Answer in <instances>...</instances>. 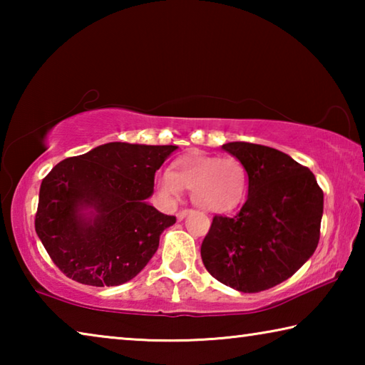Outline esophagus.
<instances>
[{
    "mask_svg": "<svg viewBox=\"0 0 365 365\" xmlns=\"http://www.w3.org/2000/svg\"><path fill=\"white\" fill-rule=\"evenodd\" d=\"M190 212H191L190 209H182V211H178V212H177V219H178V220H183L185 217H187V215H188Z\"/></svg>",
    "mask_w": 365,
    "mask_h": 365,
    "instance_id": "1",
    "label": "esophagus"
}]
</instances>
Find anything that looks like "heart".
<instances>
[{
  "instance_id": "b5f03b06",
  "label": "heart",
  "mask_w": 365,
  "mask_h": 365,
  "mask_svg": "<svg viewBox=\"0 0 365 365\" xmlns=\"http://www.w3.org/2000/svg\"><path fill=\"white\" fill-rule=\"evenodd\" d=\"M246 182V168L238 158L195 153L178 158L170 172L159 174L156 188L168 206H175L182 190H190L196 207L217 214L232 211L242 202Z\"/></svg>"
}]
</instances>
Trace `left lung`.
I'll return each instance as SVG.
<instances>
[{"instance_id":"1","label":"left lung","mask_w":365,"mask_h":365,"mask_svg":"<svg viewBox=\"0 0 365 365\" xmlns=\"http://www.w3.org/2000/svg\"><path fill=\"white\" fill-rule=\"evenodd\" d=\"M222 148L245 164L248 200L235 215H214L201 259L215 280L259 293L289 279L314 255L324 191L306 165L274 148L246 141Z\"/></svg>"}]
</instances>
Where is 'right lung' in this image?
<instances>
[{"label": "right lung", "instance_id": "1", "mask_svg": "<svg viewBox=\"0 0 365 365\" xmlns=\"http://www.w3.org/2000/svg\"><path fill=\"white\" fill-rule=\"evenodd\" d=\"M175 150L114 141L61 160L43 178L35 230L66 277L115 287L150 262L160 233L177 219L146 200L154 174Z\"/></svg>", "mask_w": 365, "mask_h": 365}]
</instances>
